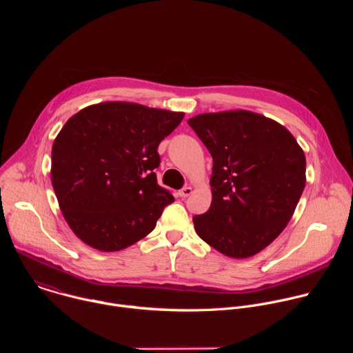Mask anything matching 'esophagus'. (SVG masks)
I'll return each mask as SVG.
<instances>
[{
  "instance_id": "34e87169",
  "label": "esophagus",
  "mask_w": 353,
  "mask_h": 353,
  "mask_svg": "<svg viewBox=\"0 0 353 353\" xmlns=\"http://www.w3.org/2000/svg\"><path fill=\"white\" fill-rule=\"evenodd\" d=\"M191 192H192V187H190V185H185L184 188H181V190L179 191V195H180V196H183V198H185V196L191 195Z\"/></svg>"
}]
</instances>
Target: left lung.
Here are the masks:
<instances>
[{
	"mask_svg": "<svg viewBox=\"0 0 353 353\" xmlns=\"http://www.w3.org/2000/svg\"><path fill=\"white\" fill-rule=\"evenodd\" d=\"M190 127L214 159L212 203L196 234L232 259L253 257L290 221L306 185V158L279 123L248 110L198 114Z\"/></svg>",
	"mask_w": 353,
	"mask_h": 353,
	"instance_id": "1",
	"label": "left lung"
}]
</instances>
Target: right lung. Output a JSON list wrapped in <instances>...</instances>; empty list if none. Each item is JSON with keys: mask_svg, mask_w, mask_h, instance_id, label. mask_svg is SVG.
<instances>
[{"mask_svg": "<svg viewBox=\"0 0 353 353\" xmlns=\"http://www.w3.org/2000/svg\"><path fill=\"white\" fill-rule=\"evenodd\" d=\"M184 113L105 102L74 114L52 149V184L71 230L92 248L120 251L157 226L174 198L157 181L158 146Z\"/></svg>", "mask_w": 353, "mask_h": 353, "instance_id": "right-lung-1", "label": "right lung"}]
</instances>
